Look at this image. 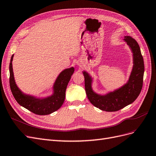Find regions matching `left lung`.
Returning a JSON list of instances; mask_svg holds the SVG:
<instances>
[{"mask_svg": "<svg viewBox=\"0 0 156 156\" xmlns=\"http://www.w3.org/2000/svg\"><path fill=\"white\" fill-rule=\"evenodd\" d=\"M124 41L131 48L133 56V67L129 79L123 87L104 96L93 92L92 79L88 73L83 72L85 89L87 97L94 106L105 112H117L133 102L143 87L144 65L143 58L137 42L130 36H125Z\"/></svg>", "mask_w": 156, "mask_h": 156, "instance_id": "8db88e82", "label": "left lung"}]
</instances>
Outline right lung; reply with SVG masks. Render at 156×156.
Masks as SVG:
<instances>
[{"mask_svg": "<svg viewBox=\"0 0 156 156\" xmlns=\"http://www.w3.org/2000/svg\"><path fill=\"white\" fill-rule=\"evenodd\" d=\"M13 55L9 63V85L15 99L19 104L31 112L39 115L51 114L57 111L63 105L65 98V91L71 80L74 69L71 67L65 69L59 74L54 85V94L45 98H36L23 93L16 83L12 68Z\"/></svg>", "mask_w": 156, "mask_h": 156, "instance_id": "1", "label": "right lung"}]
</instances>
